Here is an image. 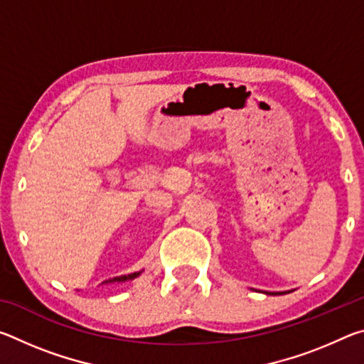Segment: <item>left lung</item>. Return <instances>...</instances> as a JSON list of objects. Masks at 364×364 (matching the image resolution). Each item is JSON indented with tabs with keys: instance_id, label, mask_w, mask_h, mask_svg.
<instances>
[{
	"instance_id": "1",
	"label": "left lung",
	"mask_w": 364,
	"mask_h": 364,
	"mask_svg": "<svg viewBox=\"0 0 364 364\" xmlns=\"http://www.w3.org/2000/svg\"><path fill=\"white\" fill-rule=\"evenodd\" d=\"M281 294H284V292H279V295H281ZM276 295H278V294H276Z\"/></svg>"
}]
</instances>
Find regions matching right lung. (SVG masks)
I'll use <instances>...</instances> for the list:
<instances>
[{
  "label": "right lung",
  "instance_id": "1",
  "mask_svg": "<svg viewBox=\"0 0 364 364\" xmlns=\"http://www.w3.org/2000/svg\"><path fill=\"white\" fill-rule=\"evenodd\" d=\"M141 273L139 271H136V273H132V274H125V276H117V278H110V279H106L104 282H123L127 279H134L136 276H139Z\"/></svg>",
  "mask_w": 364,
  "mask_h": 364
}]
</instances>
